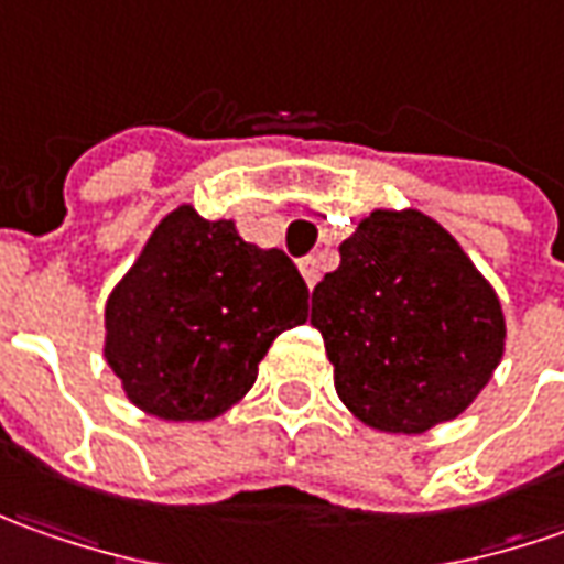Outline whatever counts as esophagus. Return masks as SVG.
Wrapping results in <instances>:
<instances>
[{
	"instance_id": "esophagus-1",
	"label": "esophagus",
	"mask_w": 564,
	"mask_h": 564,
	"mask_svg": "<svg viewBox=\"0 0 564 564\" xmlns=\"http://www.w3.org/2000/svg\"><path fill=\"white\" fill-rule=\"evenodd\" d=\"M300 271L302 278H305V283H308V290L318 283V259L315 256H305V259H300Z\"/></svg>"
}]
</instances>
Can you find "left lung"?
<instances>
[{
    "label": "left lung",
    "mask_w": 564,
    "mask_h": 564,
    "mask_svg": "<svg viewBox=\"0 0 564 564\" xmlns=\"http://www.w3.org/2000/svg\"><path fill=\"white\" fill-rule=\"evenodd\" d=\"M343 405L390 434L462 415L502 359L494 286L421 212H371L312 293Z\"/></svg>",
    "instance_id": "left-lung-1"
}]
</instances>
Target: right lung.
<instances>
[{"label": "right lung", "mask_w": 564, "mask_h": 564, "mask_svg": "<svg viewBox=\"0 0 564 564\" xmlns=\"http://www.w3.org/2000/svg\"><path fill=\"white\" fill-rule=\"evenodd\" d=\"M305 318L308 286L281 249L181 205L108 296L106 361L143 412L205 421L249 393L268 346Z\"/></svg>", "instance_id": "add662e5"}]
</instances>
